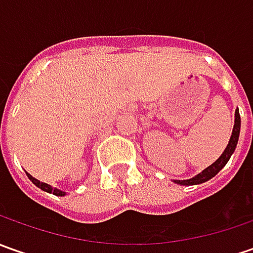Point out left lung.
<instances>
[{"label":"left lung","instance_id":"obj_1","mask_svg":"<svg viewBox=\"0 0 253 253\" xmlns=\"http://www.w3.org/2000/svg\"><path fill=\"white\" fill-rule=\"evenodd\" d=\"M239 132H241V117H239V111L237 108L235 111V121H234V128H232V135L229 138L228 145L225 148V151L222 152V155L219 156L217 161L214 162L212 165H210L209 168L200 171L199 174H196L194 177L187 180H173L174 183H177L180 186H193V184H201V183H206L209 181L210 179H212L219 170L222 169L227 163H228L229 158L232 156V153L235 152V148H237V143H238L239 139Z\"/></svg>","mask_w":253,"mask_h":253}]
</instances>
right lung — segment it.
<instances>
[{"mask_svg":"<svg viewBox=\"0 0 253 253\" xmlns=\"http://www.w3.org/2000/svg\"><path fill=\"white\" fill-rule=\"evenodd\" d=\"M26 174H28L29 180L34 183L36 187L42 189L43 191H47V193H53L54 196H59V197H63V196H66V191H63V190H59V189H56V187H52V186H50V184H47V183H43V181H41V180L35 179L34 176H31L29 173H26Z\"/></svg>","mask_w":253,"mask_h":253,"instance_id":"add662e5","label":"right lung"}]
</instances>
